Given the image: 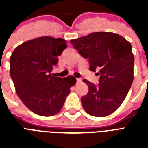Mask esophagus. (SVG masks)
<instances>
[{"instance_id": "34e87169", "label": "esophagus", "mask_w": 148, "mask_h": 148, "mask_svg": "<svg viewBox=\"0 0 148 148\" xmlns=\"http://www.w3.org/2000/svg\"><path fill=\"white\" fill-rule=\"evenodd\" d=\"M76 81H77V82H82V79H81V78H76Z\"/></svg>"}]
</instances>
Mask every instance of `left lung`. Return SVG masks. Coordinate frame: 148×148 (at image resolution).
I'll return each mask as SVG.
<instances>
[{
  "instance_id": "left-lung-1",
  "label": "left lung",
  "mask_w": 148,
  "mask_h": 148,
  "mask_svg": "<svg viewBox=\"0 0 148 148\" xmlns=\"http://www.w3.org/2000/svg\"><path fill=\"white\" fill-rule=\"evenodd\" d=\"M71 42L88 59L90 71H99L97 85L83 80L89 87L88 93L81 98L85 111L93 116H109L123 103L133 82L131 43L112 32H93Z\"/></svg>"
}]
</instances>
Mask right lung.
Instances as JSON below:
<instances>
[{
	"mask_svg": "<svg viewBox=\"0 0 148 148\" xmlns=\"http://www.w3.org/2000/svg\"><path fill=\"white\" fill-rule=\"evenodd\" d=\"M66 47L64 39L43 36L23 42L12 54L10 75L16 93L36 114L58 113L76 83L73 76L62 78L51 74Z\"/></svg>",
	"mask_w": 148,
	"mask_h": 148,
	"instance_id": "right-lung-1",
	"label": "right lung"
}]
</instances>
